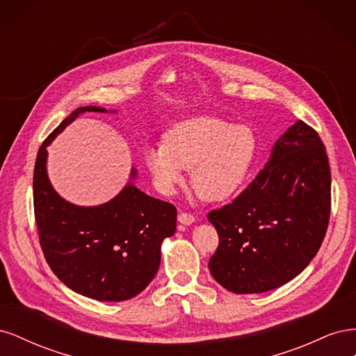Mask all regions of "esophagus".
Instances as JSON below:
<instances>
[{"label":"esophagus","instance_id":"obj_1","mask_svg":"<svg viewBox=\"0 0 356 356\" xmlns=\"http://www.w3.org/2000/svg\"><path fill=\"white\" fill-rule=\"evenodd\" d=\"M178 221L181 222V224H184V225H190L191 222H195V217H193V215L190 213V212H179L178 213Z\"/></svg>","mask_w":356,"mask_h":356}]
</instances>
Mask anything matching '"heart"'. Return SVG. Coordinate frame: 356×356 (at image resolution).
Instances as JSON below:
<instances>
[{"instance_id": "1", "label": "heart", "mask_w": 356, "mask_h": 356, "mask_svg": "<svg viewBox=\"0 0 356 356\" xmlns=\"http://www.w3.org/2000/svg\"><path fill=\"white\" fill-rule=\"evenodd\" d=\"M258 138L248 124L220 117H195L172 126L165 143L149 147L144 160L160 191L172 193L191 169V187L208 202H221L238 191L250 175Z\"/></svg>"}]
</instances>
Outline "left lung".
Wrapping results in <instances>:
<instances>
[{"label": "left lung", "instance_id": "left-lung-1", "mask_svg": "<svg viewBox=\"0 0 356 356\" xmlns=\"http://www.w3.org/2000/svg\"><path fill=\"white\" fill-rule=\"evenodd\" d=\"M331 172L325 145L303 120L232 203L208 213L220 243L209 270L234 294L266 293L305 270L325 238Z\"/></svg>", "mask_w": 356, "mask_h": 356}]
</instances>
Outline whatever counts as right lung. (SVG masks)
Returning <instances> with one entry per match:
<instances>
[{
	"label": "right lung",
	"instance_id": "right-lung-1",
	"mask_svg": "<svg viewBox=\"0 0 356 356\" xmlns=\"http://www.w3.org/2000/svg\"><path fill=\"white\" fill-rule=\"evenodd\" d=\"M72 111L41 144L34 168V213L42 254L51 272L75 293L99 301H123L153 281L160 245L177 230V208L127 184L99 207L63 200L47 178V145L75 117ZM136 170L132 169V178Z\"/></svg>",
	"mask_w": 356,
	"mask_h": 356
}]
</instances>
